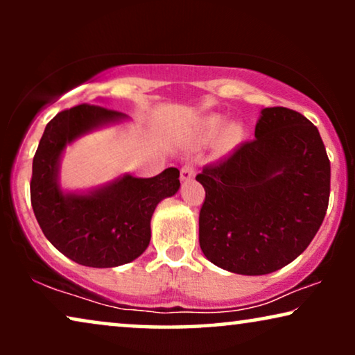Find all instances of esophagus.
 <instances>
[{"label": "esophagus", "instance_id": "obj_1", "mask_svg": "<svg viewBox=\"0 0 355 355\" xmlns=\"http://www.w3.org/2000/svg\"><path fill=\"white\" fill-rule=\"evenodd\" d=\"M193 176H196V168H193V164H184L181 168V181H191Z\"/></svg>", "mask_w": 355, "mask_h": 355}]
</instances>
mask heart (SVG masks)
Masks as SVG:
<instances>
[{
    "mask_svg": "<svg viewBox=\"0 0 355 355\" xmlns=\"http://www.w3.org/2000/svg\"><path fill=\"white\" fill-rule=\"evenodd\" d=\"M223 125H225V118H223V116L220 114L207 116V118L202 121V128H200L203 139L210 140L215 137V135L223 129ZM242 137H244V130H242L241 125L230 124L223 129V132L220 135V145L223 148H232L241 142Z\"/></svg>",
    "mask_w": 355,
    "mask_h": 355,
    "instance_id": "obj_1",
    "label": "heart"
}]
</instances>
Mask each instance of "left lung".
<instances>
[{"mask_svg": "<svg viewBox=\"0 0 355 355\" xmlns=\"http://www.w3.org/2000/svg\"><path fill=\"white\" fill-rule=\"evenodd\" d=\"M329 159L318 129L297 111L261 110L255 139L207 164L198 242L211 263L268 275L307 249L329 200Z\"/></svg>", "mask_w": 355, "mask_h": 355, "instance_id": "left-lung-1", "label": "left lung"}]
</instances>
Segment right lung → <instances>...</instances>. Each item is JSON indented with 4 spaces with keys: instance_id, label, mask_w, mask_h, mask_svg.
<instances>
[{
    "instance_id": "1",
    "label": "right lung",
    "mask_w": 355,
    "mask_h": 355,
    "mask_svg": "<svg viewBox=\"0 0 355 355\" xmlns=\"http://www.w3.org/2000/svg\"><path fill=\"white\" fill-rule=\"evenodd\" d=\"M125 119L96 105L61 111L46 124L33 157L31 200L43 234L67 259L92 268H113L142 255L155 208L181 186L179 169L168 168L153 178L123 174L87 192L62 191L60 163L67 145Z\"/></svg>"
}]
</instances>
